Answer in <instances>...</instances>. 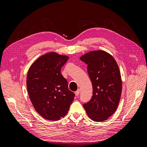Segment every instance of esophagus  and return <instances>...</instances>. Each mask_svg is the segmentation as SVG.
Masks as SVG:
<instances>
[{"label": "esophagus", "instance_id": "obj_1", "mask_svg": "<svg viewBox=\"0 0 147 147\" xmlns=\"http://www.w3.org/2000/svg\"><path fill=\"white\" fill-rule=\"evenodd\" d=\"M80 90L79 89H78V90L77 91H75V95H76V96H78L79 94H80Z\"/></svg>", "mask_w": 147, "mask_h": 147}]
</instances>
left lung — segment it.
Returning <instances> with one entry per match:
<instances>
[{"label": "left lung", "mask_w": 147, "mask_h": 147, "mask_svg": "<svg viewBox=\"0 0 147 147\" xmlns=\"http://www.w3.org/2000/svg\"><path fill=\"white\" fill-rule=\"evenodd\" d=\"M88 65L92 86L91 100L83 104L88 116L96 122L107 119L116 111L121 97L122 82L116 61L104 51H90L80 58Z\"/></svg>", "instance_id": "obj_1"}]
</instances>
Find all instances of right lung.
Here are the masks:
<instances>
[{
  "label": "right lung",
  "mask_w": 147,
  "mask_h": 147,
  "mask_svg": "<svg viewBox=\"0 0 147 147\" xmlns=\"http://www.w3.org/2000/svg\"><path fill=\"white\" fill-rule=\"evenodd\" d=\"M69 57L49 53L38 58L28 71L27 89L31 102L42 117L57 121L67 113L75 94L61 69Z\"/></svg>",
  "instance_id": "add662e5"
}]
</instances>
